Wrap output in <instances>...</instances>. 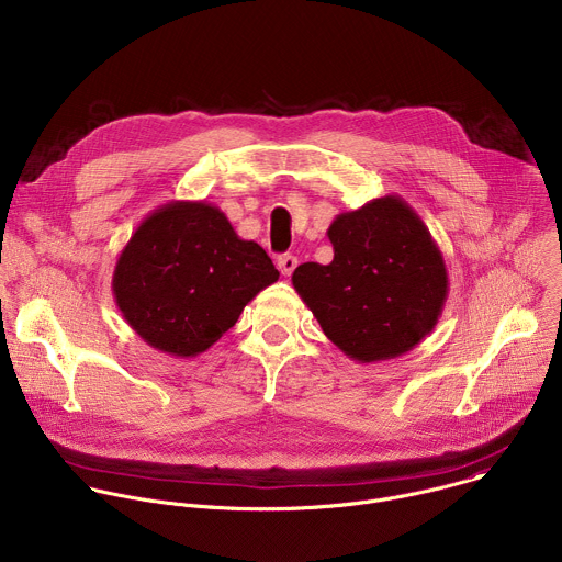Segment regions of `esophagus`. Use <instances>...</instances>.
Segmentation results:
<instances>
[{
  "label": "esophagus",
  "instance_id": "34e87169",
  "mask_svg": "<svg viewBox=\"0 0 562 562\" xmlns=\"http://www.w3.org/2000/svg\"><path fill=\"white\" fill-rule=\"evenodd\" d=\"M295 267H297V258H295V256L284 254V256L278 258V269H280V273H282L284 278H289V276L295 271Z\"/></svg>",
  "mask_w": 562,
  "mask_h": 562
}]
</instances>
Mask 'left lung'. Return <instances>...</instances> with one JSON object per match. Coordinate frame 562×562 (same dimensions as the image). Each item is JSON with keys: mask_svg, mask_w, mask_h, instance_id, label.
<instances>
[{"mask_svg": "<svg viewBox=\"0 0 562 562\" xmlns=\"http://www.w3.org/2000/svg\"><path fill=\"white\" fill-rule=\"evenodd\" d=\"M327 235L331 265L306 262L291 276L325 336L362 364L418 347L449 295L445 258L420 215L386 195L336 215Z\"/></svg>", "mask_w": 562, "mask_h": 562, "instance_id": "8db88e82", "label": "left lung"}]
</instances>
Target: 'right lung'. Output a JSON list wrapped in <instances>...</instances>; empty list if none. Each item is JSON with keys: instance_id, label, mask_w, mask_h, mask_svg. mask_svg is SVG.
<instances>
[{"instance_id": "obj_1", "label": "right lung", "mask_w": 562, "mask_h": 562, "mask_svg": "<svg viewBox=\"0 0 562 562\" xmlns=\"http://www.w3.org/2000/svg\"><path fill=\"white\" fill-rule=\"evenodd\" d=\"M278 278L265 249L239 237L217 206L173 200L131 235L113 271V295L148 347L195 358Z\"/></svg>"}]
</instances>
